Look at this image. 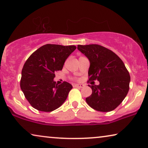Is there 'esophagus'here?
<instances>
[{"mask_svg": "<svg viewBox=\"0 0 148 148\" xmlns=\"http://www.w3.org/2000/svg\"><path fill=\"white\" fill-rule=\"evenodd\" d=\"M84 84H74V86L76 87V88H82V87H84Z\"/></svg>", "mask_w": 148, "mask_h": 148, "instance_id": "34e87169", "label": "esophagus"}]
</instances>
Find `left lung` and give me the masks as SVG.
Instances as JSON below:
<instances>
[{
    "label": "left lung",
    "instance_id": "obj_1",
    "mask_svg": "<svg viewBox=\"0 0 148 148\" xmlns=\"http://www.w3.org/2000/svg\"><path fill=\"white\" fill-rule=\"evenodd\" d=\"M90 62L89 80H97L99 85H88L92 92L86 101L92 109L109 112L116 109L127 95L130 76L125 64L117 55L97 44L78 45Z\"/></svg>",
    "mask_w": 148,
    "mask_h": 148
}]
</instances>
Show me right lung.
<instances>
[{
    "instance_id": "1",
    "label": "right lung",
    "mask_w": 148,
    "mask_h": 148,
    "mask_svg": "<svg viewBox=\"0 0 148 148\" xmlns=\"http://www.w3.org/2000/svg\"><path fill=\"white\" fill-rule=\"evenodd\" d=\"M76 49L74 45L46 44L37 49L25 63L21 72V88L34 109L51 112L67 99L72 84L54 81L55 72L62 70L68 56Z\"/></svg>"
}]
</instances>
